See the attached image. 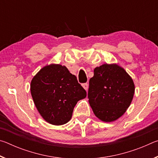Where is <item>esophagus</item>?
<instances>
[{
	"mask_svg": "<svg viewBox=\"0 0 158 158\" xmlns=\"http://www.w3.org/2000/svg\"><path fill=\"white\" fill-rule=\"evenodd\" d=\"M82 86H83V88H84L85 90H87L88 88H89V84H88L87 83H85V84H82Z\"/></svg>",
	"mask_w": 158,
	"mask_h": 158,
	"instance_id": "obj_1",
	"label": "esophagus"
}]
</instances>
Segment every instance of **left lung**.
<instances>
[{"label": "left lung", "instance_id": "1", "mask_svg": "<svg viewBox=\"0 0 158 158\" xmlns=\"http://www.w3.org/2000/svg\"><path fill=\"white\" fill-rule=\"evenodd\" d=\"M135 84L125 69L116 64H104L94 69L88 98L99 119L112 122L122 116L132 102Z\"/></svg>", "mask_w": 158, "mask_h": 158}]
</instances>
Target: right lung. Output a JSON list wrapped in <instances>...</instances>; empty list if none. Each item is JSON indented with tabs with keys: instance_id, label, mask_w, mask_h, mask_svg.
I'll return each instance as SVG.
<instances>
[{
	"instance_id": "add662e5",
	"label": "right lung",
	"mask_w": 158,
	"mask_h": 158,
	"mask_svg": "<svg viewBox=\"0 0 158 158\" xmlns=\"http://www.w3.org/2000/svg\"><path fill=\"white\" fill-rule=\"evenodd\" d=\"M31 92L39 113L55 125L67 123L77 102L86 97L76 76L58 64L45 66L36 74L31 83Z\"/></svg>"
}]
</instances>
